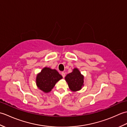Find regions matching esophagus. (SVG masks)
I'll use <instances>...</instances> for the list:
<instances>
[{"instance_id": "esophagus-1", "label": "esophagus", "mask_w": 127, "mask_h": 127, "mask_svg": "<svg viewBox=\"0 0 127 127\" xmlns=\"http://www.w3.org/2000/svg\"><path fill=\"white\" fill-rule=\"evenodd\" d=\"M61 75H62V76H63V78H64V77H65V72H62Z\"/></svg>"}]
</instances>
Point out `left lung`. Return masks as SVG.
<instances>
[{
    "label": "left lung",
    "mask_w": 127,
    "mask_h": 127,
    "mask_svg": "<svg viewBox=\"0 0 127 127\" xmlns=\"http://www.w3.org/2000/svg\"><path fill=\"white\" fill-rule=\"evenodd\" d=\"M83 76L81 74L77 68H75L71 73H69L65 77L69 88L72 91L80 90L83 86Z\"/></svg>",
    "instance_id": "8db88e82"
}]
</instances>
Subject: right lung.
I'll list each match as a JSON object with an SVG mask.
<instances>
[{
  "instance_id": "right-lung-1",
  "label": "right lung",
  "mask_w": 127,
  "mask_h": 127,
  "mask_svg": "<svg viewBox=\"0 0 127 127\" xmlns=\"http://www.w3.org/2000/svg\"><path fill=\"white\" fill-rule=\"evenodd\" d=\"M63 77L55 69L44 68L36 76V85L45 93L50 92L56 83Z\"/></svg>"
}]
</instances>
